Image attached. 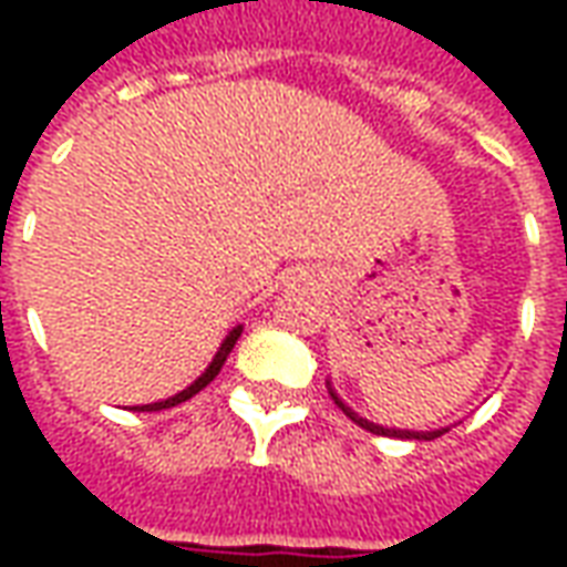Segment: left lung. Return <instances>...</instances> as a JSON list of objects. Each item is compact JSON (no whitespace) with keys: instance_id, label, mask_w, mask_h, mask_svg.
<instances>
[{"instance_id":"1","label":"left lung","mask_w":567,"mask_h":567,"mask_svg":"<svg viewBox=\"0 0 567 567\" xmlns=\"http://www.w3.org/2000/svg\"><path fill=\"white\" fill-rule=\"evenodd\" d=\"M328 392H331V398H333V401H337V406L343 410L346 416L352 419L355 425L364 427V431H370V434H382V437H401V440H434V437H440V434H446V431H450V427H434V431H410V427H385V425H377V422H370V419L358 416L355 410H352V406L346 404V401H343V398H340V394L333 392L331 380H328Z\"/></svg>"}]
</instances>
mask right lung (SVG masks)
<instances>
[{"label": "right lung", "mask_w": 567, "mask_h": 567, "mask_svg": "<svg viewBox=\"0 0 567 567\" xmlns=\"http://www.w3.org/2000/svg\"><path fill=\"white\" fill-rule=\"evenodd\" d=\"M239 333H243V324H236L234 331L224 337L221 346H218V352H215V358L209 361V368L203 370V373H199L197 380L190 382L187 389H182V392L173 394V398H166V401H154V404L130 406V410H133V413H157V410H169V406H178V404H185V401H190L194 394L203 392V389H206V385H209V382L215 380L218 373H221L224 361H227V355L234 352V346H236V340H239Z\"/></svg>", "instance_id": "right-lung-1"}]
</instances>
